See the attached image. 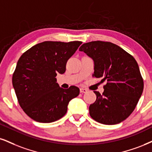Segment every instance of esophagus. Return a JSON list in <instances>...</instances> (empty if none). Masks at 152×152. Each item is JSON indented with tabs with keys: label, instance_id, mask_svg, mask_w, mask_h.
Listing matches in <instances>:
<instances>
[{
	"label": "esophagus",
	"instance_id": "obj_1",
	"mask_svg": "<svg viewBox=\"0 0 152 152\" xmlns=\"http://www.w3.org/2000/svg\"><path fill=\"white\" fill-rule=\"evenodd\" d=\"M87 89H85V88H80V92L81 93H87Z\"/></svg>",
	"mask_w": 152,
	"mask_h": 152
}]
</instances>
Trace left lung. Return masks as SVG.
Listing matches in <instances>:
<instances>
[{
  "label": "left lung",
  "mask_w": 152,
  "mask_h": 152,
  "mask_svg": "<svg viewBox=\"0 0 152 152\" xmlns=\"http://www.w3.org/2000/svg\"><path fill=\"white\" fill-rule=\"evenodd\" d=\"M93 59V77L106 80L102 94L94 91L96 100L89 106L92 118L104 125L125 121L133 112L142 96L144 82L133 56L113 43L95 41L80 48Z\"/></svg>",
  "instance_id": "1"
}]
</instances>
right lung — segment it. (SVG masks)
Masks as SVG:
<instances>
[{
  "label": "right lung",
  "mask_w": 152,
  "mask_h": 152,
  "mask_svg": "<svg viewBox=\"0 0 152 152\" xmlns=\"http://www.w3.org/2000/svg\"><path fill=\"white\" fill-rule=\"evenodd\" d=\"M82 42H44L32 46L18 60L12 75V85L24 113L39 123H52L67 113L71 99L80 89L60 87L56 77L63 74L66 63Z\"/></svg>",
  "instance_id": "right-lung-1"
}]
</instances>
